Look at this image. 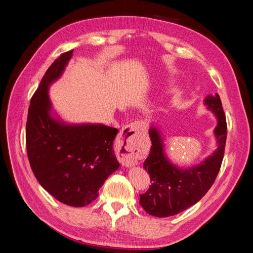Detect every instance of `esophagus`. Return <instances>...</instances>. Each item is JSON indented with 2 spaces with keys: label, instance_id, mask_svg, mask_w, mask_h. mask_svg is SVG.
<instances>
[{
  "label": "esophagus",
  "instance_id": "34e87169",
  "mask_svg": "<svg viewBox=\"0 0 253 253\" xmlns=\"http://www.w3.org/2000/svg\"><path fill=\"white\" fill-rule=\"evenodd\" d=\"M145 128L142 121H135L131 125L126 126L119 134V143L126 150V155L120 158L124 166H133L138 158V133Z\"/></svg>",
  "mask_w": 253,
  "mask_h": 253
}]
</instances>
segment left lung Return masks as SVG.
<instances>
[{
    "label": "left lung",
    "instance_id": "1",
    "mask_svg": "<svg viewBox=\"0 0 253 253\" xmlns=\"http://www.w3.org/2000/svg\"><path fill=\"white\" fill-rule=\"evenodd\" d=\"M204 104L217 120L213 131L216 149L196 166L180 168L172 164L165 152L163 133L156 126H150L152 147L143 168L153 182L147 192L140 194L139 202L150 215L172 216L190 208L202 200L216 178L227 138L226 116L218 94L207 96Z\"/></svg>",
    "mask_w": 253,
    "mask_h": 253
}]
</instances>
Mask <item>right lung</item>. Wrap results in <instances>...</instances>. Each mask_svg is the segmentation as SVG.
Returning a JSON list of instances; mask_svg holds the SVG:
<instances>
[{
	"label": "right lung",
	"mask_w": 253,
	"mask_h": 253,
	"mask_svg": "<svg viewBox=\"0 0 253 253\" xmlns=\"http://www.w3.org/2000/svg\"><path fill=\"white\" fill-rule=\"evenodd\" d=\"M64 52L48 67L28 109L26 149L40 185L59 202L84 207L119 168L113 149L118 129L102 124H67L53 112L49 85L73 56Z\"/></svg>",
	"instance_id": "obj_1"
}]
</instances>
